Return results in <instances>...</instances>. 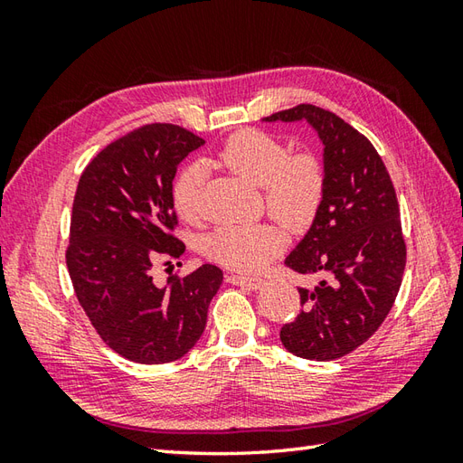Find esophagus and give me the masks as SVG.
<instances>
[{"label":"esophagus","mask_w":463,"mask_h":463,"mask_svg":"<svg viewBox=\"0 0 463 463\" xmlns=\"http://www.w3.org/2000/svg\"><path fill=\"white\" fill-rule=\"evenodd\" d=\"M226 282L231 284H239V287H244L249 290H259L262 287V279H254V277H242V274H226Z\"/></svg>","instance_id":"1"}]
</instances>
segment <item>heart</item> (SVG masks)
I'll return each instance as SVG.
<instances>
[{"mask_svg": "<svg viewBox=\"0 0 463 463\" xmlns=\"http://www.w3.org/2000/svg\"><path fill=\"white\" fill-rule=\"evenodd\" d=\"M216 165L264 193L269 213L290 231H307L324 196V169L310 153L290 155L287 146L262 131H241L226 139ZM204 175L186 166L176 176L173 203L186 222L201 219ZM287 244V234L274 222L219 226L204 239V254L226 269L254 272L269 264Z\"/></svg>", "mask_w": 463, "mask_h": 463, "instance_id": "b5f03b06", "label": "heart"}]
</instances>
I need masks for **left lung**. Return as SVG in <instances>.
Returning a JSON list of instances; mask_svg holds the SVG:
<instances>
[{
	"label": "left lung",
	"mask_w": 463,
	"mask_h": 463,
	"mask_svg": "<svg viewBox=\"0 0 463 463\" xmlns=\"http://www.w3.org/2000/svg\"><path fill=\"white\" fill-rule=\"evenodd\" d=\"M262 121H307L322 143V204L284 260L318 284L298 288L304 310L284 324L280 340L294 356L336 360L380 328L398 297L406 244L394 184L373 145L338 115L298 105Z\"/></svg>",
	"instance_id": "left-lung-1"
}]
</instances>
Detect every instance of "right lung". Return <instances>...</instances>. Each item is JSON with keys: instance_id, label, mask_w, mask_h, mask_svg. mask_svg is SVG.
I'll return each instance as SVG.
<instances>
[{"instance_id": "obj_1", "label": "right lung", "mask_w": 463, "mask_h": 463, "mask_svg": "<svg viewBox=\"0 0 463 463\" xmlns=\"http://www.w3.org/2000/svg\"><path fill=\"white\" fill-rule=\"evenodd\" d=\"M201 137L176 125H145L107 145L77 184L67 270L77 300L103 342L139 364L189 352L206 326L222 270L203 264L184 279L153 282L156 257L179 259L171 231L173 179Z\"/></svg>"}]
</instances>
